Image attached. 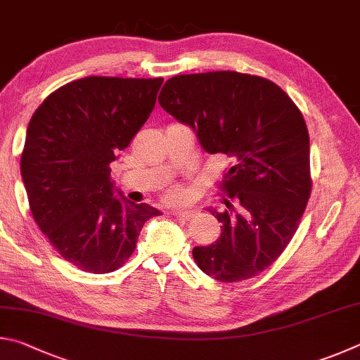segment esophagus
Masks as SVG:
<instances>
[{
  "mask_svg": "<svg viewBox=\"0 0 360 360\" xmlns=\"http://www.w3.org/2000/svg\"><path fill=\"white\" fill-rule=\"evenodd\" d=\"M170 215H174L176 218L180 219H185V221H188V219L193 218V210H170Z\"/></svg>",
  "mask_w": 360,
  "mask_h": 360,
  "instance_id": "34e87169",
  "label": "esophagus"
}]
</instances>
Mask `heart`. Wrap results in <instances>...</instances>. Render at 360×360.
Wrapping results in <instances>:
<instances>
[{"label":"heart","instance_id":"1","mask_svg":"<svg viewBox=\"0 0 360 360\" xmlns=\"http://www.w3.org/2000/svg\"><path fill=\"white\" fill-rule=\"evenodd\" d=\"M186 194H188V191L184 185L174 184V185H170L166 191H164V199H166L167 202L176 204V202H181V200H185Z\"/></svg>","mask_w":360,"mask_h":360}]
</instances>
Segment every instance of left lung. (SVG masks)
Instances as JSON below:
<instances>
[{
  "label": "left lung",
  "instance_id": "8db88e82",
  "mask_svg": "<svg viewBox=\"0 0 360 360\" xmlns=\"http://www.w3.org/2000/svg\"><path fill=\"white\" fill-rule=\"evenodd\" d=\"M160 104L196 131L205 151L231 158L212 210L221 236L193 257L212 278H253L278 259L299 228L311 194L310 137L294 101L259 75L236 71L170 77Z\"/></svg>",
  "mask_w": 360,
  "mask_h": 360
}]
</instances>
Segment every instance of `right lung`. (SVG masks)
<instances>
[{
	"label": "right lung",
	"instance_id": "obj_1",
	"mask_svg": "<svg viewBox=\"0 0 360 360\" xmlns=\"http://www.w3.org/2000/svg\"><path fill=\"white\" fill-rule=\"evenodd\" d=\"M158 79L84 77L50 93L30 120L20 158L30 210L61 257L115 272L134 253L148 204L113 198L110 162L147 122Z\"/></svg>",
	"mask_w": 360,
	"mask_h": 360
}]
</instances>
